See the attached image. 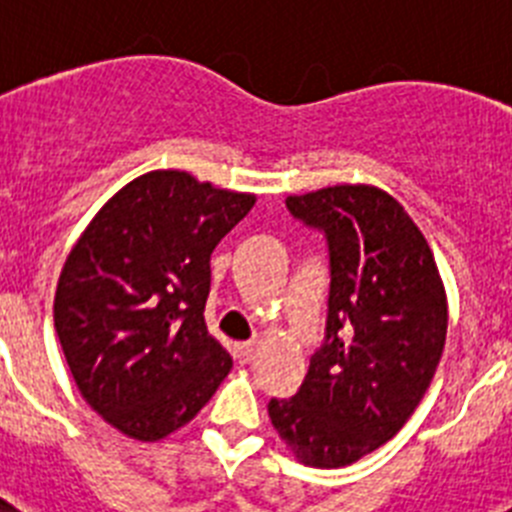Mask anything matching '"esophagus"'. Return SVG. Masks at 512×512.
<instances>
[{"instance_id":"1","label":"esophagus","mask_w":512,"mask_h":512,"mask_svg":"<svg viewBox=\"0 0 512 512\" xmlns=\"http://www.w3.org/2000/svg\"><path fill=\"white\" fill-rule=\"evenodd\" d=\"M253 356H256V343H238L235 346V359H238V364H251Z\"/></svg>"}]
</instances>
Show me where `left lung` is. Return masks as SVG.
I'll return each instance as SVG.
<instances>
[{"mask_svg":"<svg viewBox=\"0 0 512 512\" xmlns=\"http://www.w3.org/2000/svg\"><path fill=\"white\" fill-rule=\"evenodd\" d=\"M289 212L330 251L325 343L300 392L269 418L300 464L338 469L397 436L441 361L449 302L433 251L405 207L372 184L289 194Z\"/></svg>","mask_w":512,"mask_h":512,"instance_id":"8db88e82","label":"left lung"}]
</instances>
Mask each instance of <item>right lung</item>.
Returning a JSON list of instances; mask_svg holds the SVG:
<instances>
[{
	"mask_svg": "<svg viewBox=\"0 0 512 512\" xmlns=\"http://www.w3.org/2000/svg\"><path fill=\"white\" fill-rule=\"evenodd\" d=\"M256 205L156 169L104 202L66 256L53 300L63 356L89 408L161 441L207 405L233 359L210 336V256Z\"/></svg>",
	"mask_w": 512,
	"mask_h": 512,
	"instance_id": "1",
	"label": "right lung"
}]
</instances>
